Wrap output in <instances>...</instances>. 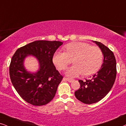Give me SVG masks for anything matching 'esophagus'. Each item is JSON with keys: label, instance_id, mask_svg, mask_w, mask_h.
<instances>
[{"label": "esophagus", "instance_id": "34e87169", "mask_svg": "<svg viewBox=\"0 0 126 126\" xmlns=\"http://www.w3.org/2000/svg\"><path fill=\"white\" fill-rule=\"evenodd\" d=\"M63 80L68 81V82H69V83L73 82V81L75 80L74 79H69V78H65V77L63 78Z\"/></svg>", "mask_w": 126, "mask_h": 126}]
</instances>
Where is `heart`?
Returning a JSON list of instances; mask_svg holds the SVG:
<instances>
[{
	"label": "heart",
	"mask_w": 126,
	"mask_h": 126,
	"mask_svg": "<svg viewBox=\"0 0 126 126\" xmlns=\"http://www.w3.org/2000/svg\"><path fill=\"white\" fill-rule=\"evenodd\" d=\"M64 50L65 52H55L53 62L58 69L64 70L73 60L75 65L66 72L69 77H76L83 73L84 75L94 74L102 65L103 54L98 47L84 42H73L65 46Z\"/></svg>",
	"instance_id": "obj_1"
}]
</instances>
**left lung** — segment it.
Listing matches in <instances>:
<instances>
[{
    "mask_svg": "<svg viewBox=\"0 0 126 126\" xmlns=\"http://www.w3.org/2000/svg\"><path fill=\"white\" fill-rule=\"evenodd\" d=\"M100 48L104 55L101 69L90 80H79L80 87L75 92L78 100L86 104L98 102L109 92L116 76V63L114 54L108 47L99 42L93 41Z\"/></svg>",
    "mask_w": 126,
    "mask_h": 126,
    "instance_id": "8db88e82",
    "label": "left lung"
}]
</instances>
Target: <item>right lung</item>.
Listing matches in <instances>:
<instances>
[{
  "label": "right lung",
  "mask_w": 126,
  "mask_h": 126,
  "mask_svg": "<svg viewBox=\"0 0 126 126\" xmlns=\"http://www.w3.org/2000/svg\"><path fill=\"white\" fill-rule=\"evenodd\" d=\"M63 44L60 41L37 40L17 49L13 55L10 77L16 91L26 102L42 106L54 97L63 77L54 65L53 56ZM30 55L39 61V69L35 73H29L24 67V60Z\"/></svg>",
  "instance_id": "right-lung-1"
}]
</instances>
